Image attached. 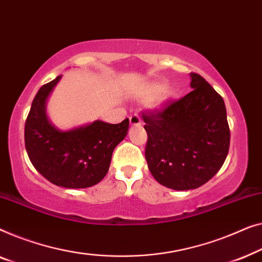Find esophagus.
Instances as JSON below:
<instances>
[{"label":"esophagus","mask_w":262,"mask_h":262,"mask_svg":"<svg viewBox=\"0 0 262 262\" xmlns=\"http://www.w3.org/2000/svg\"><path fill=\"white\" fill-rule=\"evenodd\" d=\"M129 122L132 126H139V124H141V117H140L138 114H133L129 117Z\"/></svg>","instance_id":"esophagus-1"}]
</instances>
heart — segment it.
Masks as SVG:
<instances>
[{
    "instance_id": "b5f03b06",
    "label": "heart",
    "mask_w": 262,
    "mask_h": 262,
    "mask_svg": "<svg viewBox=\"0 0 262 262\" xmlns=\"http://www.w3.org/2000/svg\"><path fill=\"white\" fill-rule=\"evenodd\" d=\"M163 90H164V85H161V84H153V85L146 88V89L142 91L141 98L142 99H152L154 97H157L158 95H160L161 93H163Z\"/></svg>"
}]
</instances>
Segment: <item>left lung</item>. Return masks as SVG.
I'll return each mask as SVG.
<instances>
[{
    "mask_svg": "<svg viewBox=\"0 0 262 262\" xmlns=\"http://www.w3.org/2000/svg\"><path fill=\"white\" fill-rule=\"evenodd\" d=\"M190 75L191 93L142 114L149 171L161 185L178 191L209 182L222 167L230 145L223 98L203 77Z\"/></svg>",
    "mask_w": 262,
    "mask_h": 262,
    "instance_id": "left-lung-1",
    "label": "left lung"
}]
</instances>
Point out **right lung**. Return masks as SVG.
Here are the masks:
<instances>
[{"instance_id": "obj_1", "label": "right lung", "mask_w": 262, "mask_h": 262, "mask_svg": "<svg viewBox=\"0 0 262 262\" xmlns=\"http://www.w3.org/2000/svg\"><path fill=\"white\" fill-rule=\"evenodd\" d=\"M61 76L40 88L25 124V146L40 174L54 185L85 189L109 171L115 147L126 138L129 120L110 124L95 121L71 130H59L47 119L46 101Z\"/></svg>"}]
</instances>
